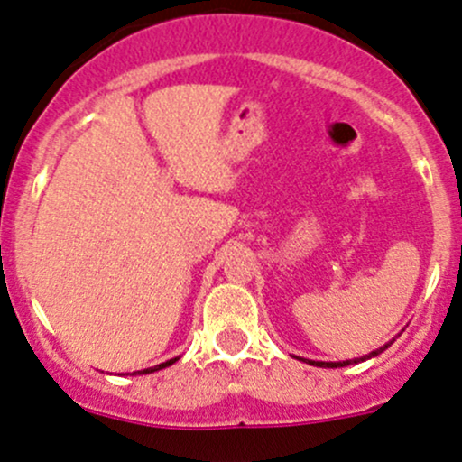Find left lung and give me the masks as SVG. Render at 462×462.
Returning a JSON list of instances; mask_svg holds the SVG:
<instances>
[{"label": "left lung", "instance_id": "1", "mask_svg": "<svg viewBox=\"0 0 462 462\" xmlns=\"http://www.w3.org/2000/svg\"><path fill=\"white\" fill-rule=\"evenodd\" d=\"M394 339H390L388 344H383V346H379L377 351H373V353H368V355H364V357H357V359H346V362H316V359H305V357H296V359H302V362H307V364H311V366H320V368H342V366H348V364H357V362H366V359H371V357H377L379 353H383L386 351V348L390 346V344H393Z\"/></svg>", "mask_w": 462, "mask_h": 462}]
</instances>
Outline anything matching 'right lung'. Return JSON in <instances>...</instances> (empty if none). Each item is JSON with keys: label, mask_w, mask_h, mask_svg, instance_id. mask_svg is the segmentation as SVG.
<instances>
[{"label": "right lung", "mask_w": 462, "mask_h": 462, "mask_svg": "<svg viewBox=\"0 0 462 462\" xmlns=\"http://www.w3.org/2000/svg\"><path fill=\"white\" fill-rule=\"evenodd\" d=\"M177 359H180V357H173V359H169V362H164V364H157V366H153V368H144V371H135L134 374H149V373L162 371V368H166V366H171V364H175Z\"/></svg>", "instance_id": "right-lung-1"}]
</instances>
